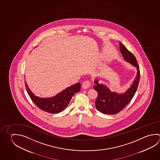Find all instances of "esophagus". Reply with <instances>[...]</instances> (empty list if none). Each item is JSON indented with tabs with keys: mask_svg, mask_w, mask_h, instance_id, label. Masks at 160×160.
<instances>
[{
	"mask_svg": "<svg viewBox=\"0 0 160 160\" xmlns=\"http://www.w3.org/2000/svg\"><path fill=\"white\" fill-rule=\"evenodd\" d=\"M91 82L89 81H86L82 83V87L84 89H87L91 86Z\"/></svg>",
	"mask_w": 160,
	"mask_h": 160,
	"instance_id": "1",
	"label": "esophagus"
}]
</instances>
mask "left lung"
<instances>
[{"label": "left lung", "instance_id": "8db88e82", "mask_svg": "<svg viewBox=\"0 0 160 160\" xmlns=\"http://www.w3.org/2000/svg\"><path fill=\"white\" fill-rule=\"evenodd\" d=\"M119 49L125 61L137 68V76L130 87L124 93H121L112 92L106 85L99 83V79H95V85L93 88L98 93L95 101V106L96 109L102 113L113 115L119 113L131 101L138 87L140 70L137 59L121 42H119Z\"/></svg>", "mask_w": 160, "mask_h": 160}]
</instances>
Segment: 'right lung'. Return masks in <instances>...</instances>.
I'll return each instance as SVG.
<instances>
[{"label":"right lung","instance_id":"obj_1","mask_svg":"<svg viewBox=\"0 0 160 160\" xmlns=\"http://www.w3.org/2000/svg\"><path fill=\"white\" fill-rule=\"evenodd\" d=\"M26 91L32 102L41 110L49 113H58L68 107L73 95L80 91L81 83H77L67 87L64 90L50 98H40L35 96L30 90L26 81Z\"/></svg>","mask_w":160,"mask_h":160}]
</instances>
